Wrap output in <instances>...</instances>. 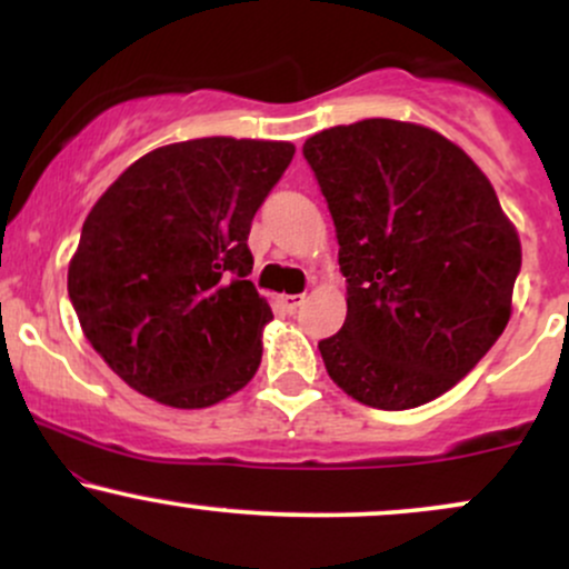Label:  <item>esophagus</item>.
Wrapping results in <instances>:
<instances>
[{"label":"esophagus","instance_id":"1","mask_svg":"<svg viewBox=\"0 0 569 569\" xmlns=\"http://www.w3.org/2000/svg\"><path fill=\"white\" fill-rule=\"evenodd\" d=\"M278 302H280V307H283L286 312H297L299 307L305 305V293H280Z\"/></svg>","mask_w":569,"mask_h":569}]
</instances>
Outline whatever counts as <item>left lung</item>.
Listing matches in <instances>:
<instances>
[{
	"label": "left lung",
	"instance_id": "8db88e82",
	"mask_svg": "<svg viewBox=\"0 0 569 569\" xmlns=\"http://www.w3.org/2000/svg\"><path fill=\"white\" fill-rule=\"evenodd\" d=\"M335 219L348 318L326 371L375 409L433 401L511 318L521 246L479 166L436 130L361 120L305 141Z\"/></svg>",
	"mask_w": 569,
	"mask_h": 569
}]
</instances>
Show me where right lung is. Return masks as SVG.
<instances>
[{
    "label": "right lung",
    "instance_id": "obj_1",
    "mask_svg": "<svg viewBox=\"0 0 569 569\" xmlns=\"http://www.w3.org/2000/svg\"><path fill=\"white\" fill-rule=\"evenodd\" d=\"M291 158L289 141L168 143L96 202L69 264V299L130 388L202 409L257 375L272 310L248 280V232Z\"/></svg>",
    "mask_w": 569,
    "mask_h": 569
}]
</instances>
